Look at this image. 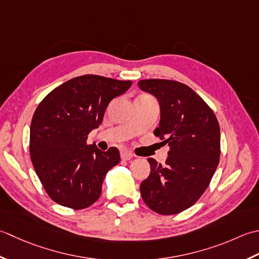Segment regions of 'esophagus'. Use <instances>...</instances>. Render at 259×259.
<instances>
[{"instance_id":"obj_1","label":"esophagus","mask_w":259,"mask_h":259,"mask_svg":"<svg viewBox=\"0 0 259 259\" xmlns=\"http://www.w3.org/2000/svg\"><path fill=\"white\" fill-rule=\"evenodd\" d=\"M133 156H134L133 153H132L131 151H127V150H124V151H122V153H120V157H122L123 160H126V161L131 160Z\"/></svg>"}]
</instances>
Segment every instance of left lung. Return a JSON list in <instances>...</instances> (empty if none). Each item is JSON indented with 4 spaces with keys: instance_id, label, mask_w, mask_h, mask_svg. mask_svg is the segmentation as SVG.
I'll use <instances>...</instances> for the list:
<instances>
[{
    "instance_id": "left-lung-1",
    "label": "left lung",
    "mask_w": 259,
    "mask_h": 259,
    "mask_svg": "<svg viewBox=\"0 0 259 259\" xmlns=\"http://www.w3.org/2000/svg\"><path fill=\"white\" fill-rule=\"evenodd\" d=\"M139 87L159 100L161 119L154 135L170 146L165 165L147 159L151 173L140 186L142 198L157 213H180L202 196L219 164L218 119L207 103L182 82L144 79Z\"/></svg>"
}]
</instances>
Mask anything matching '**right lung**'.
<instances>
[{"instance_id": "obj_1", "label": "right lung", "mask_w": 259, "mask_h": 259, "mask_svg": "<svg viewBox=\"0 0 259 259\" xmlns=\"http://www.w3.org/2000/svg\"><path fill=\"white\" fill-rule=\"evenodd\" d=\"M131 85V80L83 75L58 86L38 105L30 127V156L58 204L80 210L100 197L105 176L120 161L119 151L88 145V134L103 122L110 100Z\"/></svg>"}]
</instances>
